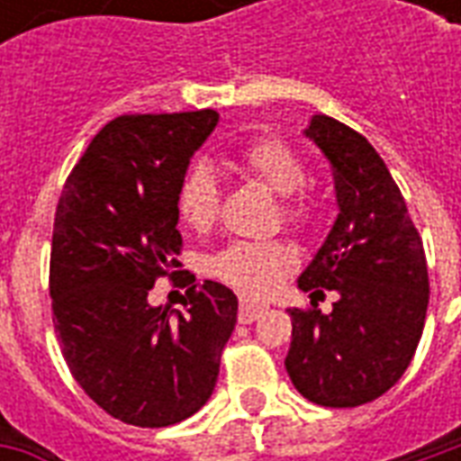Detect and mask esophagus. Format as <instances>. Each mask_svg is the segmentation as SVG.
Returning <instances> with one entry per match:
<instances>
[{"label":"esophagus","instance_id":"1","mask_svg":"<svg viewBox=\"0 0 461 461\" xmlns=\"http://www.w3.org/2000/svg\"><path fill=\"white\" fill-rule=\"evenodd\" d=\"M267 311V306L264 303H254V301H247L241 299L240 303V321L241 323H251V321H257Z\"/></svg>","mask_w":461,"mask_h":461}]
</instances>
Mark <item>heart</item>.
Instances as JSON below:
<instances>
[{
  "instance_id": "obj_1",
  "label": "heart",
  "mask_w": 461,
  "mask_h": 461,
  "mask_svg": "<svg viewBox=\"0 0 461 461\" xmlns=\"http://www.w3.org/2000/svg\"><path fill=\"white\" fill-rule=\"evenodd\" d=\"M240 167L281 197V220L294 230H309L319 220V202L301 187L309 167L299 152L276 138H259L237 155ZM177 214L194 231L210 230L220 214V185L207 165L185 172L177 190ZM294 251L281 241H231L210 261L212 276L247 296H261L294 264Z\"/></svg>"
}]
</instances>
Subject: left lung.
Returning a JSON list of instances; mask_svg holds the SVG:
<instances>
[{"instance_id":"left-lung-1","label":"left lung","mask_w":461,"mask_h":461,"mask_svg":"<svg viewBox=\"0 0 461 461\" xmlns=\"http://www.w3.org/2000/svg\"><path fill=\"white\" fill-rule=\"evenodd\" d=\"M303 135L336 172L339 217L299 276L311 309H289L284 360L301 395L323 407H357L402 377L425 329L429 281L422 240L375 148L343 122L313 115ZM323 290L339 301L318 309Z\"/></svg>"}]
</instances>
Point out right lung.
Masks as SVG:
<instances>
[{"instance_id":"add662e5","label":"right lung","mask_w":461,"mask_h":461,"mask_svg":"<svg viewBox=\"0 0 461 461\" xmlns=\"http://www.w3.org/2000/svg\"><path fill=\"white\" fill-rule=\"evenodd\" d=\"M217 111L121 115L76 162L56 204L49 294L66 366L125 425L167 427L210 400L237 296L217 281L185 291L187 313L150 306L182 274L177 190Z\"/></svg>"}]
</instances>
